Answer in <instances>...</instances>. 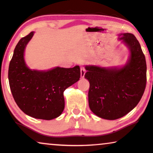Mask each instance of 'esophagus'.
<instances>
[{
  "label": "esophagus",
  "mask_w": 153,
  "mask_h": 153,
  "mask_svg": "<svg viewBox=\"0 0 153 153\" xmlns=\"http://www.w3.org/2000/svg\"><path fill=\"white\" fill-rule=\"evenodd\" d=\"M80 70H81V76L83 77L85 76V69L84 67L81 66L80 67Z\"/></svg>",
  "instance_id": "esophagus-1"
}]
</instances>
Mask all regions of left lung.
<instances>
[{
	"label": "left lung",
	"mask_w": 153,
	"mask_h": 153,
	"mask_svg": "<svg viewBox=\"0 0 153 153\" xmlns=\"http://www.w3.org/2000/svg\"><path fill=\"white\" fill-rule=\"evenodd\" d=\"M130 56L122 68L85 67L90 82L88 103L96 116L106 120L122 118L137 105L146 85V62L141 45L131 33L119 35Z\"/></svg>",
	"instance_id": "obj_1"
}]
</instances>
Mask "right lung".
<instances>
[{"label": "right lung", "instance_id": "add662e5", "mask_svg": "<svg viewBox=\"0 0 153 153\" xmlns=\"http://www.w3.org/2000/svg\"><path fill=\"white\" fill-rule=\"evenodd\" d=\"M34 32L22 37L10 60L8 79L12 96L20 109L33 118L51 120L65 108V90L79 80L80 68L56 67L47 71L32 70L24 60V50Z\"/></svg>", "mask_w": 153, "mask_h": 153}]
</instances>
